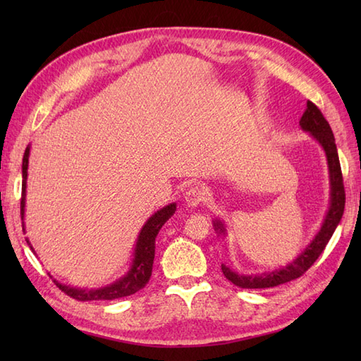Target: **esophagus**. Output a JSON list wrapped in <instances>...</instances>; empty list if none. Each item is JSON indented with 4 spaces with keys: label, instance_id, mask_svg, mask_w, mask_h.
<instances>
[{
    "label": "esophagus",
    "instance_id": "obj_1",
    "mask_svg": "<svg viewBox=\"0 0 361 361\" xmlns=\"http://www.w3.org/2000/svg\"><path fill=\"white\" fill-rule=\"evenodd\" d=\"M206 198V189L200 185H195L186 190L185 194V203L189 208H197L198 204H202Z\"/></svg>",
    "mask_w": 361,
    "mask_h": 361
}]
</instances>
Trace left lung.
<instances>
[{
    "instance_id": "1",
    "label": "left lung",
    "mask_w": 361,
    "mask_h": 361,
    "mask_svg": "<svg viewBox=\"0 0 361 361\" xmlns=\"http://www.w3.org/2000/svg\"><path fill=\"white\" fill-rule=\"evenodd\" d=\"M299 126H301L304 132H309L315 137L321 144V147L326 152L329 178H331V206H329V211L326 214L323 225H321V229L318 234L313 237V240L307 245V248H305L293 262L279 268V270H273L262 274H239L233 271L231 268L226 267L225 264H221V271H224L225 278L240 288H270L298 279L299 276H302L313 265V262L321 256V252L324 251L326 245L331 240V237L335 231V228L338 226L343 217L346 194H344L340 158L338 152H336L332 128L323 116V113L319 111L318 106L310 101L307 102V109H305L301 121H299ZM214 229H216L219 234H226L224 221L220 220H214Z\"/></svg>"
}]
</instances>
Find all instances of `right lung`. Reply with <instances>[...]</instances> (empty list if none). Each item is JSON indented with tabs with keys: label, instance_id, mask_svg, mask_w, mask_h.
<instances>
[{
	"label": "right lung",
	"instance_id": "obj_1",
	"mask_svg": "<svg viewBox=\"0 0 361 361\" xmlns=\"http://www.w3.org/2000/svg\"><path fill=\"white\" fill-rule=\"evenodd\" d=\"M29 150L27 145L25 150V157H23V185H21V220L25 217V204H26V180H27V164H29ZM176 211V204L171 203L164 206L163 209L157 211L153 216L145 221L142 226L140 235H137L136 247L133 251V262L130 270L126 276H122L118 281L102 288H75L60 283L59 281L54 279V283L65 291L68 296H71L78 301H113V299L130 296L140 291L145 287V283L149 282L152 276V267L153 259H155V239L159 233V229L163 228L166 221L171 219ZM23 231H25V225H23ZM29 243V240H27ZM30 245V243H29ZM32 250V247H30ZM52 278V276H51Z\"/></svg>",
	"mask_w": 361,
	"mask_h": 361
}]
</instances>
